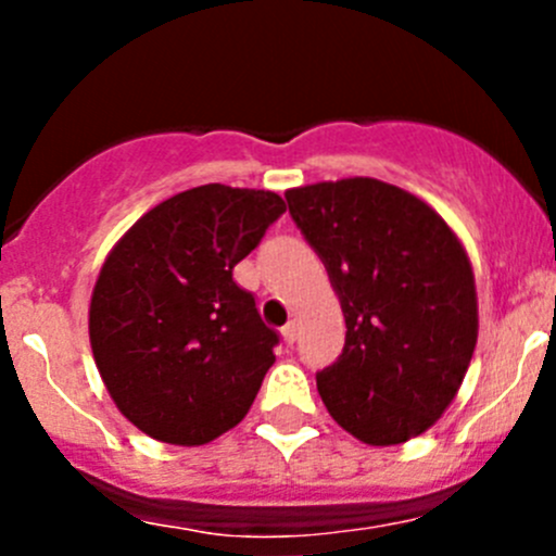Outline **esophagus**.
<instances>
[{"mask_svg": "<svg viewBox=\"0 0 556 556\" xmlns=\"http://www.w3.org/2000/svg\"><path fill=\"white\" fill-rule=\"evenodd\" d=\"M295 339H299V325L288 323V325H285V328H282V341L290 346Z\"/></svg>", "mask_w": 556, "mask_h": 556, "instance_id": "esophagus-1", "label": "esophagus"}]
</instances>
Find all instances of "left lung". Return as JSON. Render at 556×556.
I'll list each match as a JSON object with an SVG mask.
<instances>
[{
	"label": "left lung",
	"instance_id": "1",
	"mask_svg": "<svg viewBox=\"0 0 556 556\" xmlns=\"http://www.w3.org/2000/svg\"><path fill=\"white\" fill-rule=\"evenodd\" d=\"M285 199L346 323L339 361L317 374L325 408L363 444L417 439L450 408L479 339L468 252L433 206L382 179L314 182Z\"/></svg>",
	"mask_w": 556,
	"mask_h": 556
}]
</instances>
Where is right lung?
<instances>
[{
	"label": "right lung",
	"mask_w": 556,
	"mask_h": 556,
	"mask_svg": "<svg viewBox=\"0 0 556 556\" xmlns=\"http://www.w3.org/2000/svg\"><path fill=\"white\" fill-rule=\"evenodd\" d=\"M285 210L271 190L199 185L144 212L106 255L88 309L93 361L150 439L210 444L250 412L279 336L233 266Z\"/></svg>",
	"instance_id": "add662e5"
}]
</instances>
